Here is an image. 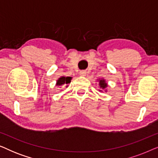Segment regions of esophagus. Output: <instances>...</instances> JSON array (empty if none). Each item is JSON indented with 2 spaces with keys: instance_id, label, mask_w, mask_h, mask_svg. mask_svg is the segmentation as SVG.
<instances>
[{
  "instance_id": "obj_1",
  "label": "esophagus",
  "mask_w": 158,
  "mask_h": 158,
  "mask_svg": "<svg viewBox=\"0 0 158 158\" xmlns=\"http://www.w3.org/2000/svg\"><path fill=\"white\" fill-rule=\"evenodd\" d=\"M80 75H81V76H85L86 72H85V71H84V70L81 71V72H80Z\"/></svg>"
}]
</instances>
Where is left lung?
I'll return each instance as SVG.
<instances>
[{"mask_svg":"<svg viewBox=\"0 0 158 158\" xmlns=\"http://www.w3.org/2000/svg\"><path fill=\"white\" fill-rule=\"evenodd\" d=\"M98 82H99V83H98L99 87H100V88H101V90H100L101 92H102V90H104L105 92H106L107 90L106 89V88H107L108 84L106 83V82L105 79H103V78L98 79Z\"/></svg>","mask_w":158,"mask_h":158,"instance_id":"left-lung-1","label":"left lung"}]
</instances>
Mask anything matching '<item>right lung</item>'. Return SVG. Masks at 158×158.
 I'll return each instance as SVG.
<instances>
[{
    "label": "right lung",
    "instance_id": "add662e5",
    "mask_svg": "<svg viewBox=\"0 0 158 158\" xmlns=\"http://www.w3.org/2000/svg\"><path fill=\"white\" fill-rule=\"evenodd\" d=\"M71 80H72V77H65L62 76L60 78L57 80V83H56V85L60 86V87L64 88L65 86L66 88L68 87V84L70 83Z\"/></svg>",
    "mask_w": 158,
    "mask_h": 158
}]
</instances>
